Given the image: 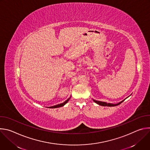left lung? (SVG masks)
<instances>
[{
	"label": "left lung",
	"mask_w": 150,
	"mask_h": 150,
	"mask_svg": "<svg viewBox=\"0 0 150 150\" xmlns=\"http://www.w3.org/2000/svg\"><path fill=\"white\" fill-rule=\"evenodd\" d=\"M126 99V98H125ZM124 100H122V101L119 102V103H117V104H112V103H107L106 102H103V101H97V100H93V101L96 103L97 104L100 105H103V106H109V107H112V106H116V105H117L119 104H120V103H122Z\"/></svg>",
	"instance_id": "8db88e82"
}]
</instances>
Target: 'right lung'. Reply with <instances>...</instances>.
Returning a JSON list of instances; mask_svg holds the SVG:
<instances>
[{"label": "right lung", "mask_w": 150, "mask_h": 150, "mask_svg": "<svg viewBox=\"0 0 150 150\" xmlns=\"http://www.w3.org/2000/svg\"><path fill=\"white\" fill-rule=\"evenodd\" d=\"M70 98H71V97H70L68 99H67L65 102H63V103H61V104H57V105H56L49 107V108H52V109H53V108H60V107H62V106H63L64 105L68 103V101L69 100Z\"/></svg>", "instance_id": "obj_1"}]
</instances>
